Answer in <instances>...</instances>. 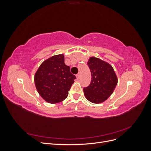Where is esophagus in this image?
I'll use <instances>...</instances> for the list:
<instances>
[{"label": "esophagus", "mask_w": 151, "mask_h": 151, "mask_svg": "<svg viewBox=\"0 0 151 151\" xmlns=\"http://www.w3.org/2000/svg\"><path fill=\"white\" fill-rule=\"evenodd\" d=\"M79 76H80L79 74H77L76 75V77H77V79H79Z\"/></svg>", "instance_id": "esophagus-1"}]
</instances>
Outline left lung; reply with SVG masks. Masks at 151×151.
<instances>
[{"mask_svg": "<svg viewBox=\"0 0 151 151\" xmlns=\"http://www.w3.org/2000/svg\"><path fill=\"white\" fill-rule=\"evenodd\" d=\"M91 73L90 84L84 88L86 98L93 103L106 100L113 93L118 79L112 66L96 57H90L88 62Z\"/></svg>", "mask_w": 151, "mask_h": 151, "instance_id": "obj_1", "label": "left lung"}]
</instances>
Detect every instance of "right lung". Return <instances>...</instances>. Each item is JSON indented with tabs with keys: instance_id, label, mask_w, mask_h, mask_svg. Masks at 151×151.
<instances>
[{
	"instance_id": "1",
	"label": "right lung",
	"mask_w": 151,
	"mask_h": 151,
	"mask_svg": "<svg viewBox=\"0 0 151 151\" xmlns=\"http://www.w3.org/2000/svg\"><path fill=\"white\" fill-rule=\"evenodd\" d=\"M76 77L64 63V55H57L45 60L36 71L35 83L38 93L50 103L64 100Z\"/></svg>"
}]
</instances>
